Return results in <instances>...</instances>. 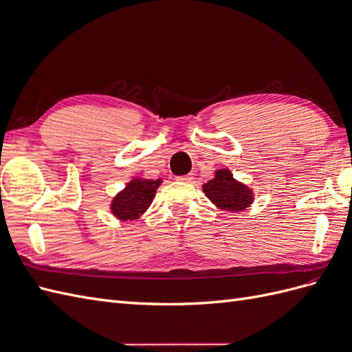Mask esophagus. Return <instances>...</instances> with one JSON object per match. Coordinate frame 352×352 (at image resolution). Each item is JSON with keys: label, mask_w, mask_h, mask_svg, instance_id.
I'll return each instance as SVG.
<instances>
[{"label": "esophagus", "mask_w": 352, "mask_h": 352, "mask_svg": "<svg viewBox=\"0 0 352 352\" xmlns=\"http://www.w3.org/2000/svg\"><path fill=\"white\" fill-rule=\"evenodd\" d=\"M179 182H190L192 180V175H185V176H177Z\"/></svg>", "instance_id": "obj_1"}]
</instances>
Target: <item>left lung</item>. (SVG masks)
Instances as JSON below:
<instances>
[{
  "label": "left lung",
  "mask_w": 352,
  "mask_h": 352,
  "mask_svg": "<svg viewBox=\"0 0 352 352\" xmlns=\"http://www.w3.org/2000/svg\"><path fill=\"white\" fill-rule=\"evenodd\" d=\"M202 192L217 208L225 211H243L254 202V190L233 177L229 168H217L214 177L202 185Z\"/></svg>",
  "instance_id": "1"
}]
</instances>
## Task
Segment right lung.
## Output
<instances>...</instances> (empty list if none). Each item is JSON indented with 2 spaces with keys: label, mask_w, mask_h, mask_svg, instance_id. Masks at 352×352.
<instances>
[{
  "label": "right lung",
  "mask_w": 352,
  "mask_h": 352,
  "mask_svg": "<svg viewBox=\"0 0 352 352\" xmlns=\"http://www.w3.org/2000/svg\"><path fill=\"white\" fill-rule=\"evenodd\" d=\"M162 184L163 179L132 177L120 192L113 197L110 204L111 214L124 221L140 219L142 212L150 208L157 189Z\"/></svg>",
  "instance_id": "add662e5"
}]
</instances>
